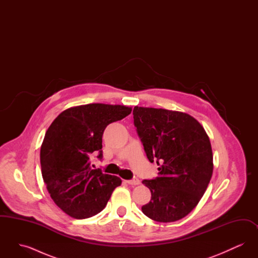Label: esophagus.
I'll return each instance as SVG.
<instances>
[{
    "mask_svg": "<svg viewBox=\"0 0 258 258\" xmlns=\"http://www.w3.org/2000/svg\"><path fill=\"white\" fill-rule=\"evenodd\" d=\"M126 183L128 184H132V185H136V184H138L140 183V181H139L137 178H134V179H132V180H127Z\"/></svg>",
    "mask_w": 258,
    "mask_h": 258,
    "instance_id": "1",
    "label": "esophagus"
}]
</instances>
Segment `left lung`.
<instances>
[{"instance_id": "1", "label": "left lung", "mask_w": 258, "mask_h": 258, "mask_svg": "<svg viewBox=\"0 0 258 258\" xmlns=\"http://www.w3.org/2000/svg\"><path fill=\"white\" fill-rule=\"evenodd\" d=\"M133 114L148 160L160 165L158 177L142 181L152 194L142 212L159 222L179 221L197 206L210 183L213 153L208 135L182 112L135 106Z\"/></svg>"}]
</instances>
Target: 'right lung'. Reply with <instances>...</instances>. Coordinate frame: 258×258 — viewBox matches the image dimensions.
<instances>
[{"label": "right lung", "instance_id": "right-lung-1", "mask_svg": "<svg viewBox=\"0 0 258 258\" xmlns=\"http://www.w3.org/2000/svg\"><path fill=\"white\" fill-rule=\"evenodd\" d=\"M131 107L92 103L62 111L51 123L40 148L43 181L50 197L77 220L91 218L106 206L122 180L91 167L102 160V135L109 123L130 115Z\"/></svg>", "mask_w": 258, "mask_h": 258}]
</instances>
